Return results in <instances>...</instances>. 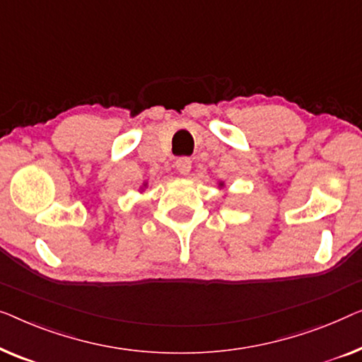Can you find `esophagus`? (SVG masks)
I'll return each instance as SVG.
<instances>
[{"label": "esophagus", "mask_w": 362, "mask_h": 362, "mask_svg": "<svg viewBox=\"0 0 362 362\" xmlns=\"http://www.w3.org/2000/svg\"><path fill=\"white\" fill-rule=\"evenodd\" d=\"M175 169L180 175H188L192 170V160L188 159V157H180V159H177L175 162Z\"/></svg>", "instance_id": "esophagus-1"}]
</instances>
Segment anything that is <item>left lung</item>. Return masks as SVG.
I'll return each instance as SVG.
<instances>
[{"mask_svg": "<svg viewBox=\"0 0 362 362\" xmlns=\"http://www.w3.org/2000/svg\"><path fill=\"white\" fill-rule=\"evenodd\" d=\"M225 185H226V183L223 182V180H220V183H218V187H220V188H223V187H225Z\"/></svg>", "mask_w": 362, "mask_h": 362, "instance_id": "obj_1", "label": "left lung"}]
</instances>
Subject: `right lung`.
Here are the masks:
<instances>
[{"label": "right lung", "mask_w": 362, "mask_h": 362, "mask_svg": "<svg viewBox=\"0 0 362 362\" xmlns=\"http://www.w3.org/2000/svg\"><path fill=\"white\" fill-rule=\"evenodd\" d=\"M147 187H149V182H144L142 185L139 187V193H144L147 190Z\"/></svg>", "instance_id": "right-lung-1"}]
</instances>
